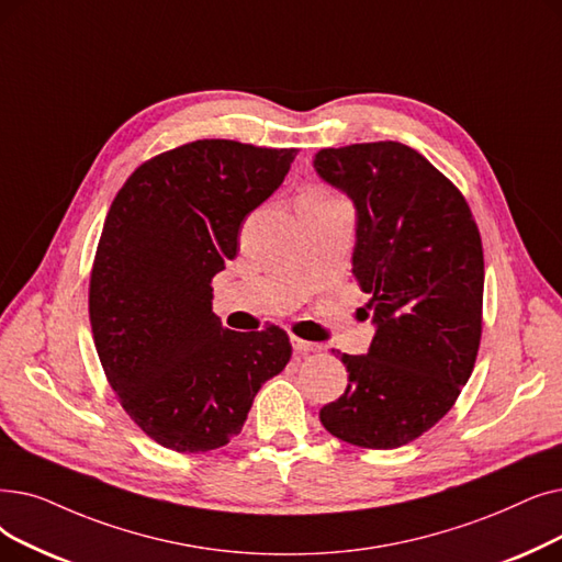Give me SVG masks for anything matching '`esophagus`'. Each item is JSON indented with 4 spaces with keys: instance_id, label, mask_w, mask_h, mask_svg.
<instances>
[{
    "instance_id": "34e87169",
    "label": "esophagus",
    "mask_w": 562,
    "mask_h": 562,
    "mask_svg": "<svg viewBox=\"0 0 562 562\" xmlns=\"http://www.w3.org/2000/svg\"><path fill=\"white\" fill-rule=\"evenodd\" d=\"M291 347H294V351L296 353H316V351H322L324 347L322 345H316V341H307V339H301V337H296V335H291Z\"/></svg>"
}]
</instances>
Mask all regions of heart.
<instances>
[{
	"instance_id": "b5f03b06",
	"label": "heart",
	"mask_w": 562,
	"mask_h": 562,
	"mask_svg": "<svg viewBox=\"0 0 562 562\" xmlns=\"http://www.w3.org/2000/svg\"><path fill=\"white\" fill-rule=\"evenodd\" d=\"M303 194H307V198H333V194L328 190H324V188H310Z\"/></svg>"
}]
</instances>
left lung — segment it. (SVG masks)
I'll use <instances>...</instances> for the list:
<instances>
[{"label": "left lung", "mask_w": 562, "mask_h": 562, "mask_svg": "<svg viewBox=\"0 0 562 562\" xmlns=\"http://www.w3.org/2000/svg\"><path fill=\"white\" fill-rule=\"evenodd\" d=\"M314 169L353 200V276L376 324L368 353L339 356L349 385L319 418L351 446L393 450L441 420L475 368L482 238L459 188L406 144L322 149Z\"/></svg>", "instance_id": "left-lung-1"}]
</instances>
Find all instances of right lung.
<instances>
[{"mask_svg":"<svg viewBox=\"0 0 562 562\" xmlns=\"http://www.w3.org/2000/svg\"><path fill=\"white\" fill-rule=\"evenodd\" d=\"M296 154L190 142L142 162L108 211L89 280L93 345L119 404L162 448L227 446L261 383L286 368L289 335L223 328L211 280Z\"/></svg>","mask_w":562,"mask_h":562,"instance_id":"obj_1","label":"right lung"}]
</instances>
